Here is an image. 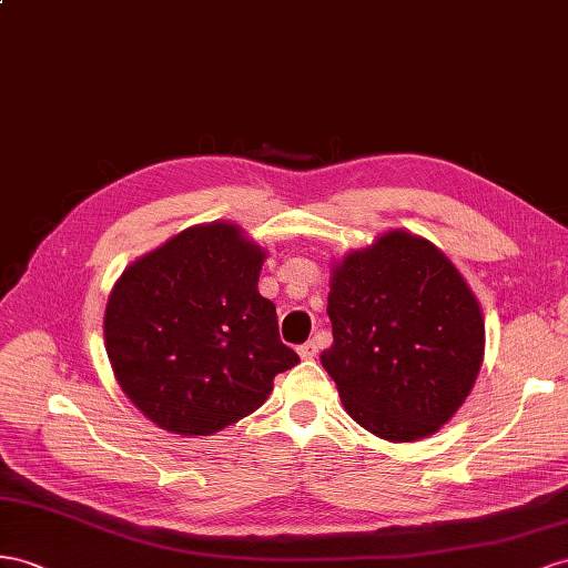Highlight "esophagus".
<instances>
[{
	"label": "esophagus",
	"instance_id": "1",
	"mask_svg": "<svg viewBox=\"0 0 568 568\" xmlns=\"http://www.w3.org/2000/svg\"><path fill=\"white\" fill-rule=\"evenodd\" d=\"M297 353H300L302 359H312V357H316V353H318V345H316L314 341H307V343H302V345L297 347Z\"/></svg>",
	"mask_w": 568,
	"mask_h": 568
}]
</instances>
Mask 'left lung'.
Returning a JSON list of instances; mask_svg holds the SVG:
<instances>
[{
    "mask_svg": "<svg viewBox=\"0 0 568 568\" xmlns=\"http://www.w3.org/2000/svg\"><path fill=\"white\" fill-rule=\"evenodd\" d=\"M322 365L357 425L415 442L446 425L483 367L485 324L468 283L436 246L388 232L347 254L328 295Z\"/></svg>",
    "mask_w": 568,
    "mask_h": 568,
    "instance_id": "1",
    "label": "left lung"
}]
</instances>
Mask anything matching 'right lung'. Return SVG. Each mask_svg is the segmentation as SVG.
Returning <instances> with one entry per match:
<instances>
[{
    "mask_svg": "<svg viewBox=\"0 0 568 568\" xmlns=\"http://www.w3.org/2000/svg\"><path fill=\"white\" fill-rule=\"evenodd\" d=\"M264 252L230 223L180 232L129 266L105 310L114 376L158 427L206 436L264 405L300 357L258 295Z\"/></svg>",
    "mask_w": 568,
    "mask_h": 568,
    "instance_id": "obj_1",
    "label": "right lung"
}]
</instances>
